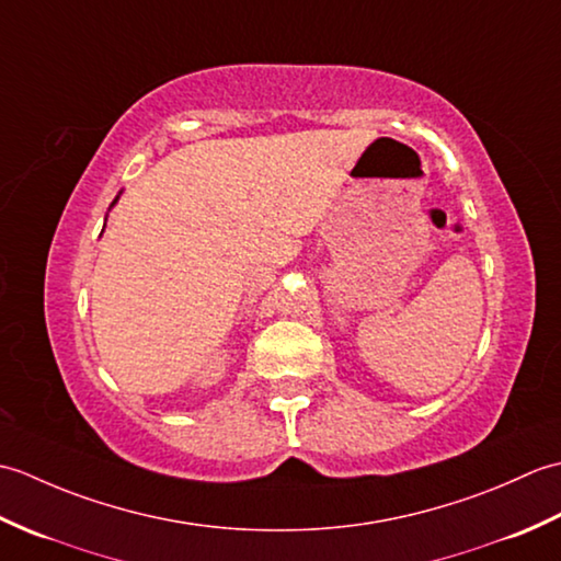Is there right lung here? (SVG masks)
I'll return each mask as SVG.
<instances>
[{
  "label": "right lung",
  "instance_id": "1",
  "mask_svg": "<svg viewBox=\"0 0 561 561\" xmlns=\"http://www.w3.org/2000/svg\"><path fill=\"white\" fill-rule=\"evenodd\" d=\"M115 202H117V197H115ZM115 202H113V205H115Z\"/></svg>",
  "mask_w": 561,
  "mask_h": 561
}]
</instances>
